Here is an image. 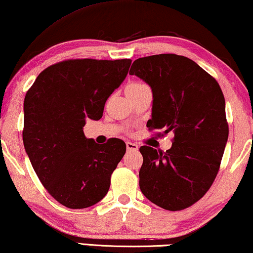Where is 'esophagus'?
Returning <instances> with one entry per match:
<instances>
[{"instance_id": "esophagus-1", "label": "esophagus", "mask_w": 253, "mask_h": 253, "mask_svg": "<svg viewBox=\"0 0 253 253\" xmlns=\"http://www.w3.org/2000/svg\"><path fill=\"white\" fill-rule=\"evenodd\" d=\"M126 148H127V151H137L138 150V145L135 144V143L127 142L126 143Z\"/></svg>"}]
</instances>
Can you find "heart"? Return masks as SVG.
<instances>
[{
	"mask_svg": "<svg viewBox=\"0 0 253 253\" xmlns=\"http://www.w3.org/2000/svg\"><path fill=\"white\" fill-rule=\"evenodd\" d=\"M146 85H144V84H141V83H133V84H130L129 86H128V87L126 88V89H131V88H142V87H145Z\"/></svg>",
	"mask_w": 253,
	"mask_h": 253,
	"instance_id": "1",
	"label": "heart"
}]
</instances>
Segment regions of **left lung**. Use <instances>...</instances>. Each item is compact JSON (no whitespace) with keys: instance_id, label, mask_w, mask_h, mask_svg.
Wrapping results in <instances>:
<instances>
[{"instance_id":"left-lung-1","label":"left lung","mask_w":253,"mask_h":253,"mask_svg":"<svg viewBox=\"0 0 253 253\" xmlns=\"http://www.w3.org/2000/svg\"><path fill=\"white\" fill-rule=\"evenodd\" d=\"M152 89L150 129L174 134L163 152L142 146L139 188L166 210L185 209L199 201L216 178L228 138L224 94L216 79L183 55L157 54L131 65Z\"/></svg>"}]
</instances>
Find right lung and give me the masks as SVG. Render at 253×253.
I'll use <instances>...</instances> for the list:
<instances>
[{"label": "right lung", "instance_id": "add662e5", "mask_svg": "<svg viewBox=\"0 0 253 253\" xmlns=\"http://www.w3.org/2000/svg\"><path fill=\"white\" fill-rule=\"evenodd\" d=\"M130 63L129 59L67 60L43 70L26 94V153L43 186L67 208L84 209L101 201L126 152L122 139L99 145L85 136L83 127L87 118L101 119Z\"/></svg>", "mask_w": 253, "mask_h": 253}]
</instances>
